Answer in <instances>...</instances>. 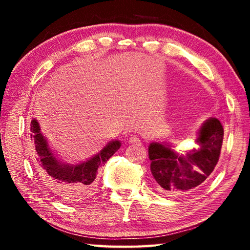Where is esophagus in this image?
Returning a JSON list of instances; mask_svg holds the SVG:
<instances>
[{
  "mask_svg": "<svg viewBox=\"0 0 250 250\" xmlns=\"http://www.w3.org/2000/svg\"><path fill=\"white\" fill-rule=\"evenodd\" d=\"M129 142L133 143V145H137V143L140 142V139H139L138 137H135V135H131L129 139Z\"/></svg>",
  "mask_w": 250,
  "mask_h": 250,
  "instance_id": "esophagus-1",
  "label": "esophagus"
}]
</instances>
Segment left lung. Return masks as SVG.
<instances>
[{"label":"left lung","mask_w":250,"mask_h":250,"mask_svg":"<svg viewBox=\"0 0 250 250\" xmlns=\"http://www.w3.org/2000/svg\"><path fill=\"white\" fill-rule=\"evenodd\" d=\"M223 139V125L216 118H211L198 133L201 147L186 156L177 155L161 143H151V172L158 188L166 194L179 195L204 183L218 162Z\"/></svg>","instance_id":"8db88e82"}]
</instances>
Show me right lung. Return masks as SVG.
Returning <instances> with one entry per match:
<instances>
[{"label":"right lung","instance_id":"add662e5","mask_svg":"<svg viewBox=\"0 0 250 250\" xmlns=\"http://www.w3.org/2000/svg\"><path fill=\"white\" fill-rule=\"evenodd\" d=\"M31 140L41 179L50 191L67 204H78L86 201L94 193L98 168L104 166L121 146L117 140L110 142L94 158L77 166H71L62 164L55 158L41 133L39 122L35 119L31 122Z\"/></svg>","mask_w":250,"mask_h":250}]
</instances>
